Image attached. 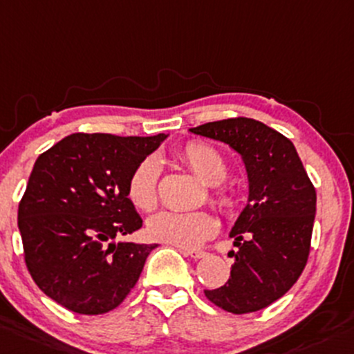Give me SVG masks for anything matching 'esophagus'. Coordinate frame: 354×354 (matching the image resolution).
I'll list each match as a JSON object with an SVG mask.
<instances>
[{"label": "esophagus", "mask_w": 354, "mask_h": 354, "mask_svg": "<svg viewBox=\"0 0 354 354\" xmlns=\"http://www.w3.org/2000/svg\"><path fill=\"white\" fill-rule=\"evenodd\" d=\"M185 256H189L193 259H200V258H205L207 252L205 251H196V249H181Z\"/></svg>", "instance_id": "34e87169"}]
</instances>
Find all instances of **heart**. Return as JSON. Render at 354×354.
<instances>
[{
  "label": "heart",
  "mask_w": 354,
  "mask_h": 354,
  "mask_svg": "<svg viewBox=\"0 0 354 354\" xmlns=\"http://www.w3.org/2000/svg\"><path fill=\"white\" fill-rule=\"evenodd\" d=\"M181 159L189 169L208 187H217L227 176V165L215 149L200 142H192L181 152ZM161 165L151 156L140 161L132 171L127 183L130 202L144 212L154 210L158 205V181ZM214 202L222 210L230 212L236 207V195L230 188H217ZM217 229V221L208 212H171L165 210L152 215L147 221V234L156 241L176 245L181 249L198 248Z\"/></svg>",
  "instance_id": "1"
}]
</instances>
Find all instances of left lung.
<instances>
[{
    "label": "left lung",
    "mask_w": 354,
    "mask_h": 354,
    "mask_svg": "<svg viewBox=\"0 0 354 354\" xmlns=\"http://www.w3.org/2000/svg\"><path fill=\"white\" fill-rule=\"evenodd\" d=\"M243 159L248 203L229 236L237 251L221 288L207 299L232 314L261 310L283 297L304 271L315 217V189L292 140L252 118H229L189 129Z\"/></svg>",
    "instance_id": "8db88e82"
}]
</instances>
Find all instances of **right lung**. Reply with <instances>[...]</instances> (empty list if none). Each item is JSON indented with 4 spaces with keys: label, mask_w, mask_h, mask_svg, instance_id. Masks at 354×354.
Instances as JSON below:
<instances>
[{
    "label": "right lung",
    "mask_w": 354,
    "mask_h": 354,
    "mask_svg": "<svg viewBox=\"0 0 354 354\" xmlns=\"http://www.w3.org/2000/svg\"><path fill=\"white\" fill-rule=\"evenodd\" d=\"M166 137L71 133L37 158L18 229L33 281L62 307L105 314L136 286L156 244L122 239L142 227L127 183Z\"/></svg>",
    "instance_id": "1"
}]
</instances>
